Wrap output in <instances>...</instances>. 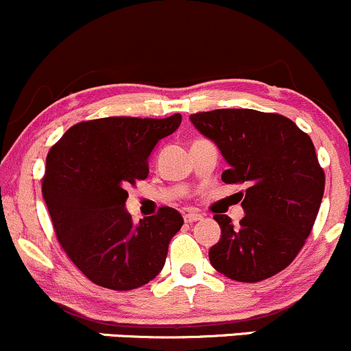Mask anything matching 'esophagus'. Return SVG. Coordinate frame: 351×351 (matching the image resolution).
Wrapping results in <instances>:
<instances>
[{
    "instance_id": "1",
    "label": "esophagus",
    "mask_w": 351,
    "mask_h": 351,
    "mask_svg": "<svg viewBox=\"0 0 351 351\" xmlns=\"http://www.w3.org/2000/svg\"><path fill=\"white\" fill-rule=\"evenodd\" d=\"M202 219V214H199V213H195V210H189V213H186L184 214V221L186 222H197V221H201Z\"/></svg>"
}]
</instances>
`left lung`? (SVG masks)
Wrapping results in <instances>:
<instances>
[{
  "mask_svg": "<svg viewBox=\"0 0 351 351\" xmlns=\"http://www.w3.org/2000/svg\"><path fill=\"white\" fill-rule=\"evenodd\" d=\"M229 164L226 184L239 192L246 216L239 226L226 214L214 219L219 243L209 250L214 269L234 281L258 282L291 265L310 236L325 192L315 145L293 120L250 108H221L189 117Z\"/></svg>",
  "mask_w": 351,
  "mask_h": 351,
  "instance_id": "obj_1",
  "label": "left lung"
}]
</instances>
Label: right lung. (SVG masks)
<instances>
[{
  "instance_id": "obj_1",
  "label": "right lung",
  "mask_w": 351,
  "mask_h": 351,
  "mask_svg": "<svg viewBox=\"0 0 351 351\" xmlns=\"http://www.w3.org/2000/svg\"><path fill=\"white\" fill-rule=\"evenodd\" d=\"M180 122V114L88 120L66 130L48 152L41 192L56 237L95 285L127 291L147 285L164 267L182 216L160 207L134 224L125 189L145 179L154 147Z\"/></svg>"
}]
</instances>
